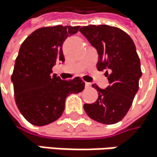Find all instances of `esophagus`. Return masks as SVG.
I'll return each mask as SVG.
<instances>
[{
  "label": "esophagus",
  "instance_id": "obj_1",
  "mask_svg": "<svg viewBox=\"0 0 157 157\" xmlns=\"http://www.w3.org/2000/svg\"><path fill=\"white\" fill-rule=\"evenodd\" d=\"M85 86H86V88H89V87L91 86V84H90V83H87V82H86Z\"/></svg>",
  "mask_w": 157,
  "mask_h": 157
}]
</instances>
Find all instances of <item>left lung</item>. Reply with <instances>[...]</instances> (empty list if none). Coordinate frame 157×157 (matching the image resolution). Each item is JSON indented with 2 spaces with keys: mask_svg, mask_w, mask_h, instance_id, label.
Listing matches in <instances>:
<instances>
[{
  "mask_svg": "<svg viewBox=\"0 0 157 157\" xmlns=\"http://www.w3.org/2000/svg\"><path fill=\"white\" fill-rule=\"evenodd\" d=\"M98 55L97 68L106 70L109 86L105 89L92 85L98 98L92 104H85L87 115L101 124L113 125L128 112L141 77L140 61L130 36L116 27L90 25L80 29Z\"/></svg>",
  "mask_w": 157,
  "mask_h": 157,
  "instance_id": "obj_1",
  "label": "left lung"
}]
</instances>
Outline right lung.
Here are the masks:
<instances>
[{
    "label": "right lung",
    "mask_w": 157,
    "mask_h": 157,
    "mask_svg": "<svg viewBox=\"0 0 157 157\" xmlns=\"http://www.w3.org/2000/svg\"><path fill=\"white\" fill-rule=\"evenodd\" d=\"M79 28L59 25L38 29L19 48L11 80L17 106L32 125L41 127L58 120L65 109L66 98L85 88L80 77L65 81L52 74L56 63L65 60L64 41Z\"/></svg>",
    "instance_id": "right-lung-1"
}]
</instances>
